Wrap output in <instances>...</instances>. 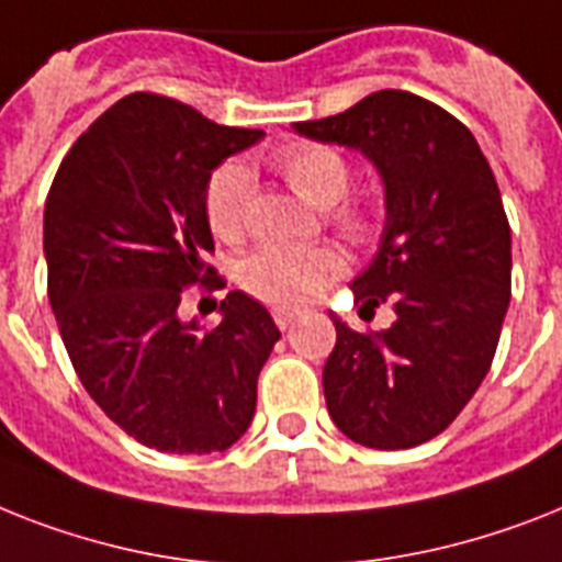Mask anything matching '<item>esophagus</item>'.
<instances>
[{"label":"esophagus","mask_w":562,"mask_h":562,"mask_svg":"<svg viewBox=\"0 0 562 562\" xmlns=\"http://www.w3.org/2000/svg\"><path fill=\"white\" fill-rule=\"evenodd\" d=\"M296 321V312H289V308H273V323L285 331L289 326H294Z\"/></svg>","instance_id":"esophagus-1"}]
</instances>
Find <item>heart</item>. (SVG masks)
Listing matches in <instances>:
<instances>
[{"instance_id": "b5f03b06", "label": "heart", "mask_w": 562, "mask_h": 562, "mask_svg": "<svg viewBox=\"0 0 562 562\" xmlns=\"http://www.w3.org/2000/svg\"><path fill=\"white\" fill-rule=\"evenodd\" d=\"M273 170L352 241L367 245L378 234V210L367 199H344L352 184V164L328 144H289L273 153ZM250 176L236 164L218 167L204 190L210 234L239 245L248 234ZM344 273V259L331 248H262L239 268L241 289L273 308H300Z\"/></svg>"}]
</instances>
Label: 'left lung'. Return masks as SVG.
Here are the masks:
<instances>
[{
  "instance_id": "obj_1",
  "label": "left lung",
  "mask_w": 562,
  "mask_h": 562,
  "mask_svg": "<svg viewBox=\"0 0 562 562\" xmlns=\"http://www.w3.org/2000/svg\"><path fill=\"white\" fill-rule=\"evenodd\" d=\"M294 130L360 149L386 190L384 239L352 294L360 314L392 303L395 323L355 331L335 321L328 415L363 447L424 445L473 398L508 312L510 227L494 170L459 117L401 89Z\"/></svg>"
}]
</instances>
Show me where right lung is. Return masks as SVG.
<instances>
[{"mask_svg": "<svg viewBox=\"0 0 562 562\" xmlns=\"http://www.w3.org/2000/svg\"><path fill=\"white\" fill-rule=\"evenodd\" d=\"M262 135L135 91L75 140L45 199L48 300L71 367L126 436L161 453L239 441L280 340L241 291L222 300L218 326L181 321L187 289H225L207 262L210 172Z\"/></svg>", "mask_w": 562, "mask_h": 562, "instance_id": "obj_1", "label": "right lung"}]
</instances>
